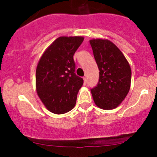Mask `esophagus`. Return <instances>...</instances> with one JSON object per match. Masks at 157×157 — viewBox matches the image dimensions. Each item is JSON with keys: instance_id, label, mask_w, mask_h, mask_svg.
<instances>
[{"instance_id": "esophagus-1", "label": "esophagus", "mask_w": 157, "mask_h": 157, "mask_svg": "<svg viewBox=\"0 0 157 157\" xmlns=\"http://www.w3.org/2000/svg\"><path fill=\"white\" fill-rule=\"evenodd\" d=\"M83 81H84V84H86V82H87V79L86 77H83Z\"/></svg>"}]
</instances>
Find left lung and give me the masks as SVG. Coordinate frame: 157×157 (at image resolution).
<instances>
[{
    "instance_id": "8db88e82",
    "label": "left lung",
    "mask_w": 157,
    "mask_h": 157,
    "mask_svg": "<svg viewBox=\"0 0 157 157\" xmlns=\"http://www.w3.org/2000/svg\"><path fill=\"white\" fill-rule=\"evenodd\" d=\"M99 70L97 85L91 93L96 105L110 110L116 108L129 92L131 70L122 52L107 39L90 41Z\"/></svg>"
}]
</instances>
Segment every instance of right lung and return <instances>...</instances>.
Returning <instances> with one entry per match:
<instances>
[{
    "label": "right lung",
    "mask_w": 157,
    "mask_h": 157,
    "mask_svg": "<svg viewBox=\"0 0 157 157\" xmlns=\"http://www.w3.org/2000/svg\"><path fill=\"white\" fill-rule=\"evenodd\" d=\"M83 37L58 38L41 57L36 73V90L47 109L64 114L74 107L83 80L75 74L74 55Z\"/></svg>",
    "instance_id": "right-lung-1"
}]
</instances>
